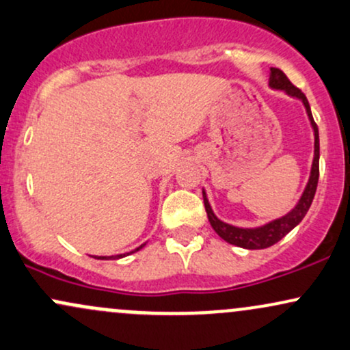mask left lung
Segmentation results:
<instances>
[{
  "label": "left lung",
  "instance_id": "left-lung-1",
  "mask_svg": "<svg viewBox=\"0 0 350 350\" xmlns=\"http://www.w3.org/2000/svg\"><path fill=\"white\" fill-rule=\"evenodd\" d=\"M269 85L272 86V88L283 90V92H286L295 98H299V100L303 101V105H305L306 108L308 118H310L311 126H313V131H314V159H313V167H311L310 182H308L305 191H303L301 198H299L297 206L291 209L286 216L280 217V219H275L272 223L262 226V228L242 229V228H236V226L226 224L223 221H219L215 216V213L211 211V206H209L206 195H204L203 191L204 208H206L208 219L209 223H211L213 229L217 232V236L223 237V239L226 242H229V244H234L237 245V247H244V249L270 247V245L277 244L278 241L283 239V237H285L286 234L295 228V226L301 223V219L306 216L311 203H313L316 187H318V180H319V133H318V126H316L313 119V114H311L310 103H308L305 93L291 83L288 77H286L280 68H270Z\"/></svg>",
  "mask_w": 350,
  "mask_h": 350
}]
</instances>
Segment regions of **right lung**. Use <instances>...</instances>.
<instances>
[{"instance_id":"1","label":"right lung","mask_w":350,"mask_h":350,"mask_svg":"<svg viewBox=\"0 0 350 350\" xmlns=\"http://www.w3.org/2000/svg\"><path fill=\"white\" fill-rule=\"evenodd\" d=\"M144 247V244L141 245V247H137V249H135V250H139V249H142ZM135 250H133V252H135ZM122 256H116V257H113V256H111V257H96V258H101V260H109V258H121Z\"/></svg>"}]
</instances>
